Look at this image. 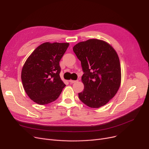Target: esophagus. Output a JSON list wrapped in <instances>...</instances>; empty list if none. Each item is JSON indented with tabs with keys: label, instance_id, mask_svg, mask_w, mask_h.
<instances>
[{
	"label": "esophagus",
	"instance_id": "1",
	"mask_svg": "<svg viewBox=\"0 0 149 149\" xmlns=\"http://www.w3.org/2000/svg\"><path fill=\"white\" fill-rule=\"evenodd\" d=\"M78 81V80H69V82L71 83V84H72V83H75V82H77Z\"/></svg>",
	"mask_w": 149,
	"mask_h": 149
}]
</instances>
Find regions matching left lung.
Returning a JSON list of instances; mask_svg holds the SVG:
<instances>
[{
  "label": "left lung",
  "instance_id": "obj_1",
  "mask_svg": "<svg viewBox=\"0 0 149 149\" xmlns=\"http://www.w3.org/2000/svg\"><path fill=\"white\" fill-rule=\"evenodd\" d=\"M77 58L81 61L84 72L81 81L83 91L79 93L82 102L91 108L106 104L118 92L121 80L119 57L108 43L89 39L73 47Z\"/></svg>",
  "mask_w": 149,
  "mask_h": 149
}]
</instances>
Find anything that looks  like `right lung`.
<instances>
[{
  "instance_id": "right-lung-1",
  "label": "right lung",
  "mask_w": 149,
  "mask_h": 149,
  "mask_svg": "<svg viewBox=\"0 0 149 149\" xmlns=\"http://www.w3.org/2000/svg\"><path fill=\"white\" fill-rule=\"evenodd\" d=\"M69 43H42L23 66L21 79L26 94L34 102L45 105L56 100L65 86L60 77L59 62Z\"/></svg>"
}]
</instances>
